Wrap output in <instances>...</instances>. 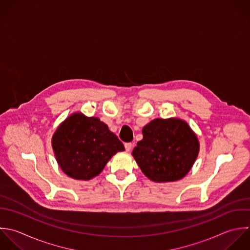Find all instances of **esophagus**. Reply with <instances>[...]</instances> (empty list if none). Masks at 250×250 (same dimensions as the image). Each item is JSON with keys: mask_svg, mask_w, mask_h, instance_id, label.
<instances>
[{"mask_svg": "<svg viewBox=\"0 0 250 250\" xmlns=\"http://www.w3.org/2000/svg\"><path fill=\"white\" fill-rule=\"evenodd\" d=\"M125 151H126V152H129V151L132 149V143H130V142L125 143Z\"/></svg>", "mask_w": 250, "mask_h": 250, "instance_id": "obj_1", "label": "esophagus"}]
</instances>
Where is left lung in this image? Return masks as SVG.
<instances>
[{"mask_svg": "<svg viewBox=\"0 0 250 250\" xmlns=\"http://www.w3.org/2000/svg\"><path fill=\"white\" fill-rule=\"evenodd\" d=\"M143 139L132 156L142 172L155 182L183 178L194 165L200 150L196 134L179 119H156L146 125Z\"/></svg>", "mask_w": 250, "mask_h": 250, "instance_id": "obj_1", "label": "left lung"}]
</instances>
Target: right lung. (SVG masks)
I'll return each instance as SVG.
<instances>
[{"label": "right lung", "mask_w": 250, "mask_h": 250, "mask_svg": "<svg viewBox=\"0 0 250 250\" xmlns=\"http://www.w3.org/2000/svg\"><path fill=\"white\" fill-rule=\"evenodd\" d=\"M52 148L61 169L79 180L95 177L115 154L125 150L107 125L81 113L72 115L57 128Z\"/></svg>", "instance_id": "add662e5"}]
</instances>
